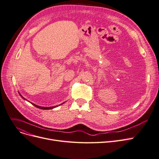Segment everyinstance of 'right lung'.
Returning <instances> with one entry per match:
<instances>
[{
  "label": "right lung",
  "mask_w": 159,
  "mask_h": 159,
  "mask_svg": "<svg viewBox=\"0 0 159 159\" xmlns=\"http://www.w3.org/2000/svg\"><path fill=\"white\" fill-rule=\"evenodd\" d=\"M19 95H20V97H21V98L23 99H25V100H26L25 98H24L20 94V93L19 92ZM29 102H30V101H29ZM32 105H33L34 107H37V108H40V109H43V110H50V109H52V108H55V107H58V106H54V107H40V106H38V105H35V104H34V103H32V102H30ZM64 102H63V103H61V105H62V104H64Z\"/></svg>",
  "instance_id": "add662e5"
}]
</instances>
